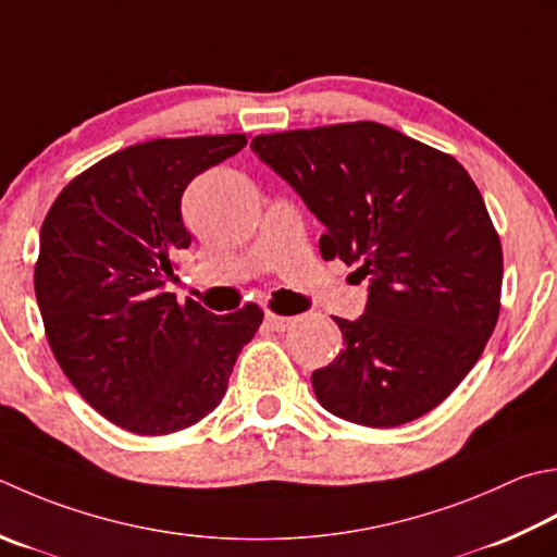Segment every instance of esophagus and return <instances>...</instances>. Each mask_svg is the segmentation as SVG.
<instances>
[{
    "label": "esophagus",
    "mask_w": 557,
    "mask_h": 557,
    "mask_svg": "<svg viewBox=\"0 0 557 557\" xmlns=\"http://www.w3.org/2000/svg\"><path fill=\"white\" fill-rule=\"evenodd\" d=\"M265 323L270 325L272 331H287L289 325L294 323L292 315H282V313H275V311H268L265 313Z\"/></svg>",
    "instance_id": "1"
}]
</instances>
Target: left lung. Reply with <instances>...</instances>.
<instances>
[{"label":"left lung","mask_w":557,"mask_h":557,"mask_svg":"<svg viewBox=\"0 0 557 557\" xmlns=\"http://www.w3.org/2000/svg\"><path fill=\"white\" fill-rule=\"evenodd\" d=\"M250 147L323 222V260L369 280L364 313L333 315L345 347L311 374L321 406L364 428L437 408L483 355L503 294V244L468 171L372 120Z\"/></svg>","instance_id":"left-lung-1"}]
</instances>
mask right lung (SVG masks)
<instances>
[{"mask_svg":"<svg viewBox=\"0 0 557 557\" xmlns=\"http://www.w3.org/2000/svg\"><path fill=\"white\" fill-rule=\"evenodd\" d=\"M248 145L244 133L161 137L101 159L64 185L40 226L33 272L50 350L89 406L159 437L220 406L263 309L214 315L166 292L188 183Z\"/></svg>","mask_w":557,"mask_h":557,"instance_id":"1","label":"right lung"}]
</instances>
